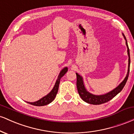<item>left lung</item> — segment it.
<instances>
[{
    "label": "left lung",
    "mask_w": 134,
    "mask_h": 134,
    "mask_svg": "<svg viewBox=\"0 0 134 134\" xmlns=\"http://www.w3.org/2000/svg\"><path fill=\"white\" fill-rule=\"evenodd\" d=\"M123 36H124V39L125 40V43L126 46L127 47V53H128L129 56V65H128V71L127 74L126 75V77L124 81L121 82L117 87H115L114 90H113L111 91L108 92V93L104 94L101 95H95L93 94L90 93L86 90L85 86H84V81H83V78L81 76H80L78 73L76 74L77 76V88L78 93H79V96L82 98L83 101L89 104H101L104 103H107L108 101L111 100L112 98L117 95L122 90L124 87L125 86L126 82H127V79H128L129 71H130V52H129V48L128 43H127V39H126L125 35L122 33Z\"/></svg>",
    "instance_id": "obj_1"
}]
</instances>
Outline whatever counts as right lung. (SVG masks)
<instances>
[{"instance_id": "obj_1", "label": "right lung", "mask_w": 134, "mask_h": 134, "mask_svg": "<svg viewBox=\"0 0 134 134\" xmlns=\"http://www.w3.org/2000/svg\"><path fill=\"white\" fill-rule=\"evenodd\" d=\"M67 70H68V68H67V67H64V68L61 70L60 72L59 73V75H58L57 79L56 82H55L54 86H53V89H52L51 91L48 94L44 96V97H43L42 98H41L39 100L35 101V102H27V103H30L34 106L41 107V106L47 105V104H48L49 103L52 102V101L54 100L55 98L56 97L57 94L58 87H59L60 81L61 78L65 74L66 72H67Z\"/></svg>"}]
</instances>
